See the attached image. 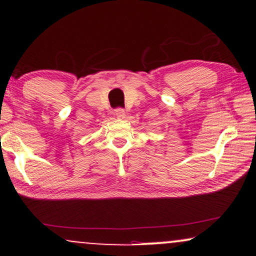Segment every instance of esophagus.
I'll return each instance as SVG.
<instances>
[{
	"mask_svg": "<svg viewBox=\"0 0 256 256\" xmlns=\"http://www.w3.org/2000/svg\"><path fill=\"white\" fill-rule=\"evenodd\" d=\"M114 114H115V116H118V118H124L125 116V111H124V108H116L114 111Z\"/></svg>",
	"mask_w": 256,
	"mask_h": 256,
	"instance_id": "obj_1",
	"label": "esophagus"
}]
</instances>
